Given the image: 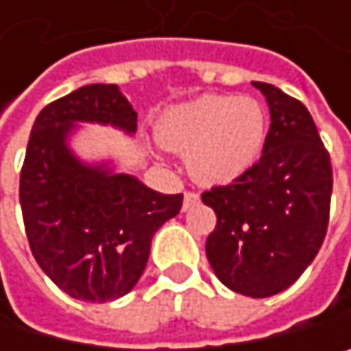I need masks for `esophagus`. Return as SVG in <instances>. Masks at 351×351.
Returning <instances> with one entry per match:
<instances>
[{
    "mask_svg": "<svg viewBox=\"0 0 351 351\" xmlns=\"http://www.w3.org/2000/svg\"><path fill=\"white\" fill-rule=\"evenodd\" d=\"M199 202V197H197V193H191V191H187L185 195H183V210H189L191 206H195Z\"/></svg>",
    "mask_w": 351,
    "mask_h": 351,
    "instance_id": "34e87169",
    "label": "esophagus"
}]
</instances>
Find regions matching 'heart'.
Returning <instances> with one entry per match:
<instances>
[{"instance_id": "b5f03b06", "label": "heart", "mask_w": 351, "mask_h": 351, "mask_svg": "<svg viewBox=\"0 0 351 351\" xmlns=\"http://www.w3.org/2000/svg\"><path fill=\"white\" fill-rule=\"evenodd\" d=\"M267 134V115L250 97H199L164 111L156 124L160 145L185 156L199 185H229L257 164Z\"/></svg>"}]
</instances>
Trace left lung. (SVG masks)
<instances>
[{"label":"left lung","mask_w":351,"mask_h":351,"mask_svg":"<svg viewBox=\"0 0 351 351\" xmlns=\"http://www.w3.org/2000/svg\"><path fill=\"white\" fill-rule=\"evenodd\" d=\"M269 107L263 156L244 177L202 193L217 215L206 240L215 276L234 293L263 299L287 291L318 254L332 193L330 158L307 107L252 82Z\"/></svg>","instance_id":"8db88e82"}]
</instances>
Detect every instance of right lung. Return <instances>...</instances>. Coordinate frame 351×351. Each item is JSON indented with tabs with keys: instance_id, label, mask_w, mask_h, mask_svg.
Returning <instances> with one entry per match:
<instances>
[{
	"instance_id": "right-lung-1",
	"label": "right lung",
	"mask_w": 351,
	"mask_h": 351,
	"mask_svg": "<svg viewBox=\"0 0 351 351\" xmlns=\"http://www.w3.org/2000/svg\"><path fill=\"white\" fill-rule=\"evenodd\" d=\"M82 124L132 136L136 111L115 84H88L39 111L21 172V208L35 261L73 299L105 303L134 289L158 229L183 206L107 160L73 149Z\"/></svg>"
}]
</instances>
